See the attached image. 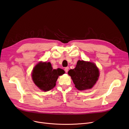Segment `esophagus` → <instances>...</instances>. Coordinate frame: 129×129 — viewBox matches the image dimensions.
<instances>
[{
    "instance_id": "esophagus-1",
    "label": "esophagus",
    "mask_w": 129,
    "mask_h": 129,
    "mask_svg": "<svg viewBox=\"0 0 129 129\" xmlns=\"http://www.w3.org/2000/svg\"><path fill=\"white\" fill-rule=\"evenodd\" d=\"M69 67H65V68L64 70H65L66 73H67V72H68V71H69Z\"/></svg>"
}]
</instances>
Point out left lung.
Returning a JSON list of instances; mask_svg holds the SVG:
<instances>
[{
  "instance_id": "8db88e82",
  "label": "left lung",
  "mask_w": 129,
  "mask_h": 129,
  "mask_svg": "<svg viewBox=\"0 0 129 129\" xmlns=\"http://www.w3.org/2000/svg\"><path fill=\"white\" fill-rule=\"evenodd\" d=\"M79 90L91 89L98 79L99 72L96 65L90 62L78 60L75 68L68 72Z\"/></svg>"
}]
</instances>
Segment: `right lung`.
<instances>
[{
	"instance_id": "right-lung-1",
	"label": "right lung",
	"mask_w": 129,
	"mask_h": 129,
	"mask_svg": "<svg viewBox=\"0 0 129 129\" xmlns=\"http://www.w3.org/2000/svg\"><path fill=\"white\" fill-rule=\"evenodd\" d=\"M64 73L65 71L62 69H53L50 62H41L34 67L32 78L34 83L39 89L47 91L55 86L58 76Z\"/></svg>"
}]
</instances>
